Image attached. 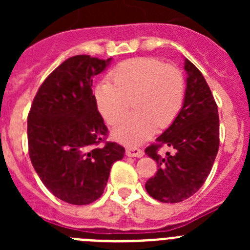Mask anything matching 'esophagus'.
<instances>
[{
  "label": "esophagus",
  "mask_w": 250,
  "mask_h": 250,
  "mask_svg": "<svg viewBox=\"0 0 250 250\" xmlns=\"http://www.w3.org/2000/svg\"><path fill=\"white\" fill-rule=\"evenodd\" d=\"M125 155L129 156V157H143L144 152L143 150H140L138 147H128L125 150Z\"/></svg>",
  "instance_id": "obj_1"
}]
</instances>
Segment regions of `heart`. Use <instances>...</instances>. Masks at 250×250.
Here are the masks:
<instances>
[{
    "label": "heart",
    "mask_w": 250,
    "mask_h": 250,
    "mask_svg": "<svg viewBox=\"0 0 250 250\" xmlns=\"http://www.w3.org/2000/svg\"><path fill=\"white\" fill-rule=\"evenodd\" d=\"M112 83L103 80L95 85L94 99L107 123L117 122L133 103L135 112L112 128L113 139L138 145L150 139L157 125L167 127L180 112L185 95L181 72L152 58L123 62L110 74Z\"/></svg>",
    "instance_id": "obj_1"
}]
</instances>
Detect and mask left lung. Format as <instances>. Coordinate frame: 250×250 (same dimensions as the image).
Listing matches in <instances>:
<instances>
[{
    "instance_id": "obj_1",
    "label": "left lung",
    "mask_w": 250,
    "mask_h": 250,
    "mask_svg": "<svg viewBox=\"0 0 250 250\" xmlns=\"http://www.w3.org/2000/svg\"><path fill=\"white\" fill-rule=\"evenodd\" d=\"M186 89L183 107L172 125L148 146L145 153L158 170L145 188L155 200L178 203L197 192L210 173L219 148L218 106L200 70L185 58ZM167 145L174 153L161 158L158 147Z\"/></svg>"
}]
</instances>
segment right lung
<instances>
[{"label": "right lung", "mask_w": 250, "mask_h": 250, "mask_svg": "<svg viewBox=\"0 0 250 250\" xmlns=\"http://www.w3.org/2000/svg\"><path fill=\"white\" fill-rule=\"evenodd\" d=\"M111 60L66 59L42 83L27 116L32 166L48 190L70 204L97 201L112 165L125 156V147L116 143L98 146L107 128L93 95V77Z\"/></svg>", "instance_id": "obj_1"}]
</instances>
